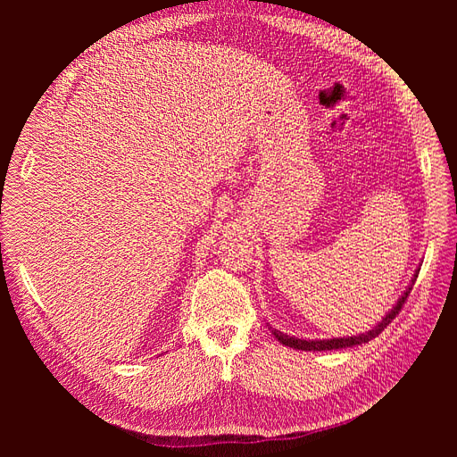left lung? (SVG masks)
<instances>
[{"instance_id":"left-lung-1","label":"left lung","mask_w":457,"mask_h":457,"mask_svg":"<svg viewBox=\"0 0 457 457\" xmlns=\"http://www.w3.org/2000/svg\"><path fill=\"white\" fill-rule=\"evenodd\" d=\"M416 278H418V270H416V274H413L411 284L406 287V292L400 295V299L396 301V305L383 316V320L378 326H373L371 329H368L366 334H358V336H351V337H334V339H299V337H294V336L282 334V331L274 329V328H270V331H272V336L276 339H278L282 345H286V347H292V349H297V351H336V349H347V347H354V345L368 343L371 339H376L381 334V331L395 320V316L398 314V311L403 309V305L406 303Z\"/></svg>"}]
</instances>
